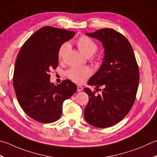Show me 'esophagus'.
<instances>
[{
  "instance_id": "34e87169",
  "label": "esophagus",
  "mask_w": 157,
  "mask_h": 157,
  "mask_svg": "<svg viewBox=\"0 0 157 157\" xmlns=\"http://www.w3.org/2000/svg\"><path fill=\"white\" fill-rule=\"evenodd\" d=\"M83 90V87L81 86H78V88H77V91L78 92H80Z\"/></svg>"
}]
</instances>
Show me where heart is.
Here are the masks:
<instances>
[{"label":"heart","instance_id":"obj_1","mask_svg":"<svg viewBox=\"0 0 157 157\" xmlns=\"http://www.w3.org/2000/svg\"><path fill=\"white\" fill-rule=\"evenodd\" d=\"M76 44L79 51L86 56H91L97 52L98 49L96 43L86 36H82L79 37ZM69 45L67 43H64L60 46L58 53L59 60H61L63 58L64 54L69 49ZM91 73L92 71L88 67H73L67 71V75L72 81L78 83V84H82L91 75Z\"/></svg>","mask_w":157,"mask_h":157}]
</instances>
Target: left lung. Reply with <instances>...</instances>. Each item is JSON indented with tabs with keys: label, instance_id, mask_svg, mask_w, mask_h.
Instances as JSON below:
<instances>
[{
	"label": "left lung",
	"instance_id": "left-lung-1",
	"mask_svg": "<svg viewBox=\"0 0 157 157\" xmlns=\"http://www.w3.org/2000/svg\"><path fill=\"white\" fill-rule=\"evenodd\" d=\"M86 35L102 43L104 57L99 69L88 82L96 86V91L102 87V94L97 95L95 91L84 88L89 96L84 118L94 127H109L122 121L133 106L139 84V69L133 48L122 34L103 29Z\"/></svg>",
	"mask_w": 157,
	"mask_h": 157
}]
</instances>
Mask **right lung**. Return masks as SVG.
<instances>
[{
    "label": "right lung",
    "instance_id": "obj_1",
    "mask_svg": "<svg viewBox=\"0 0 157 157\" xmlns=\"http://www.w3.org/2000/svg\"><path fill=\"white\" fill-rule=\"evenodd\" d=\"M75 35L74 31L42 27L21 46L15 60L13 84L18 102L26 114L42 123L60 117L63 104L77 90L66 79L58 86L50 82V71L58 64L61 45Z\"/></svg>",
    "mask_w": 157,
    "mask_h": 157
}]
</instances>
